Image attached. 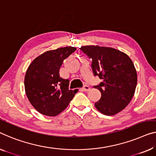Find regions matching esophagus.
Returning a JSON list of instances; mask_svg holds the SVG:
<instances>
[{
	"label": "esophagus",
	"mask_w": 156,
	"mask_h": 156,
	"mask_svg": "<svg viewBox=\"0 0 156 156\" xmlns=\"http://www.w3.org/2000/svg\"><path fill=\"white\" fill-rule=\"evenodd\" d=\"M90 87H89V86H88V85H85L84 86V87H83V88H82V89H81V90H83V91H85V92H87V91H89V90H90Z\"/></svg>",
	"instance_id": "esophagus-1"
}]
</instances>
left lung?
I'll return each mask as SVG.
<instances>
[{
	"label": "left lung",
	"mask_w": 156,
	"mask_h": 156,
	"mask_svg": "<svg viewBox=\"0 0 156 156\" xmlns=\"http://www.w3.org/2000/svg\"><path fill=\"white\" fill-rule=\"evenodd\" d=\"M80 49L92 59L94 75L102 80L94 86L101 94L95 107L104 115L117 114L128 105L135 92L137 73L132 59L113 48L85 45Z\"/></svg>",
	"instance_id": "left-lung-1"
}]
</instances>
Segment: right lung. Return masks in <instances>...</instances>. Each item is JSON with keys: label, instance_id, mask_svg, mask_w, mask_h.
<instances>
[{"label": "right lung", "instance_id": "add662e5", "mask_svg": "<svg viewBox=\"0 0 156 156\" xmlns=\"http://www.w3.org/2000/svg\"><path fill=\"white\" fill-rule=\"evenodd\" d=\"M76 50L64 47L49 50L39 55L28 67L24 78V87L31 105L47 116L62 113L76 93L69 90V80L59 76V69L64 59Z\"/></svg>", "mask_w": 156, "mask_h": 156}]
</instances>
